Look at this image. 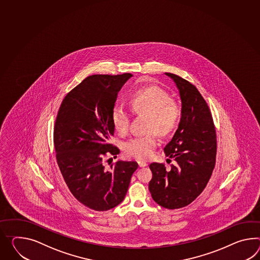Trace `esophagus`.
I'll list each match as a JSON object with an SVG mask.
<instances>
[{
	"label": "esophagus",
	"instance_id": "obj_1",
	"mask_svg": "<svg viewBox=\"0 0 260 260\" xmlns=\"http://www.w3.org/2000/svg\"><path fill=\"white\" fill-rule=\"evenodd\" d=\"M138 165H139V167H146L147 166V164L145 161H138Z\"/></svg>",
	"mask_w": 260,
	"mask_h": 260
}]
</instances>
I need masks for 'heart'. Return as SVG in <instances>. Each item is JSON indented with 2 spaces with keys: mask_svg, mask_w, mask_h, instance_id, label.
Segmentation results:
<instances>
[{
  "mask_svg": "<svg viewBox=\"0 0 260 260\" xmlns=\"http://www.w3.org/2000/svg\"><path fill=\"white\" fill-rule=\"evenodd\" d=\"M131 106L136 114L148 115L146 131H154L159 135L173 133L180 121L181 109L177 102L170 101V96L158 86L140 89L131 100ZM132 114L122 104L114 105L112 111V122L114 129L119 134L127 133ZM158 145L156 134L149 133L133 137L124 144V150L128 157L146 159L152 156Z\"/></svg>",
  "mask_w": 260,
  "mask_h": 260,
  "instance_id": "1",
  "label": "heart"
}]
</instances>
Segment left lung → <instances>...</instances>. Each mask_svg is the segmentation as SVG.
I'll return each mask as SVG.
<instances>
[{"instance_id": "left-lung-1", "label": "left lung", "mask_w": 260, "mask_h": 260, "mask_svg": "<svg viewBox=\"0 0 260 260\" xmlns=\"http://www.w3.org/2000/svg\"><path fill=\"white\" fill-rule=\"evenodd\" d=\"M176 83L181 101V117L171 141L165 146L169 169L149 165L153 200L165 209L188 206L206 188L215 166L216 131L211 113L197 87L181 77L165 73Z\"/></svg>"}]
</instances>
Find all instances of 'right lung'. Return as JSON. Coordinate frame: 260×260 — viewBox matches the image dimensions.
Instances as JSON below:
<instances>
[{
	"label": "right lung",
	"mask_w": 260,
	"mask_h": 260,
	"mask_svg": "<svg viewBox=\"0 0 260 260\" xmlns=\"http://www.w3.org/2000/svg\"><path fill=\"white\" fill-rule=\"evenodd\" d=\"M131 73L92 75L64 96L54 126L56 159L63 179L77 200L89 209L106 211L126 197L135 161L117 160L106 168L107 155L119 149L110 144L114 135L112 111ZM113 159V158H110Z\"/></svg>",
	"instance_id": "add662e5"
}]
</instances>
